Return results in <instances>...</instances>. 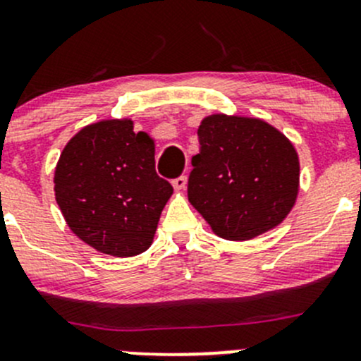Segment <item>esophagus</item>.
Returning a JSON list of instances; mask_svg holds the SVG:
<instances>
[{"instance_id":"1","label":"esophagus","mask_w":361,"mask_h":361,"mask_svg":"<svg viewBox=\"0 0 361 361\" xmlns=\"http://www.w3.org/2000/svg\"><path fill=\"white\" fill-rule=\"evenodd\" d=\"M173 187L176 188V190H185V188H187V176H185V174H181V176L174 178Z\"/></svg>"}]
</instances>
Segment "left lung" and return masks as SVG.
I'll list each match as a JSON object with an SVG mask.
<instances>
[{"instance_id": "8db88e82", "label": "left lung", "mask_w": 361, "mask_h": 361, "mask_svg": "<svg viewBox=\"0 0 361 361\" xmlns=\"http://www.w3.org/2000/svg\"><path fill=\"white\" fill-rule=\"evenodd\" d=\"M188 201L228 241H246L281 224L298 194L293 145L267 122L211 115L197 130Z\"/></svg>"}]
</instances>
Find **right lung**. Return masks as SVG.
<instances>
[{
	"label": "right lung",
	"instance_id": "obj_1",
	"mask_svg": "<svg viewBox=\"0 0 361 361\" xmlns=\"http://www.w3.org/2000/svg\"><path fill=\"white\" fill-rule=\"evenodd\" d=\"M130 120H103L69 140L56 167V201L68 227L101 253L134 257L150 248L173 194L155 171L154 141Z\"/></svg>",
	"mask_w": 361,
	"mask_h": 361
}]
</instances>
